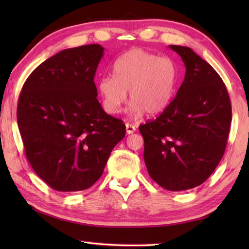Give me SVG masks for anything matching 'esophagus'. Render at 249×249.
Wrapping results in <instances>:
<instances>
[{
  "label": "esophagus",
  "instance_id": "1",
  "mask_svg": "<svg viewBox=\"0 0 249 249\" xmlns=\"http://www.w3.org/2000/svg\"><path fill=\"white\" fill-rule=\"evenodd\" d=\"M126 133H127L128 135H130V134H134L135 131H136V127L134 125H131V124H129V123H126Z\"/></svg>",
  "mask_w": 249,
  "mask_h": 249
}]
</instances>
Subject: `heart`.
Here are the masks:
<instances>
[{
  "instance_id": "b5f03b06",
  "label": "heart",
  "mask_w": 249,
  "mask_h": 249,
  "mask_svg": "<svg viewBox=\"0 0 249 249\" xmlns=\"http://www.w3.org/2000/svg\"><path fill=\"white\" fill-rule=\"evenodd\" d=\"M112 76L98 81V93L105 110L120 112L128 97L136 115L161 113L171 103L177 82V66L168 56H158L141 48H134L116 59Z\"/></svg>"
}]
</instances>
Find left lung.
Masks as SVG:
<instances>
[{"instance_id": "1", "label": "left lung", "mask_w": 249, "mask_h": 249, "mask_svg": "<svg viewBox=\"0 0 249 249\" xmlns=\"http://www.w3.org/2000/svg\"><path fill=\"white\" fill-rule=\"evenodd\" d=\"M169 47L186 67L184 81L161 114L139 130L150 177L162 188L178 192L199 186L217 167L232 114L228 91L214 68L188 47Z\"/></svg>"}]
</instances>
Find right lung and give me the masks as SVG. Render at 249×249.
<instances>
[{"instance_id":"1","label":"right lung","mask_w":249,"mask_h":249,"mask_svg":"<svg viewBox=\"0 0 249 249\" xmlns=\"http://www.w3.org/2000/svg\"><path fill=\"white\" fill-rule=\"evenodd\" d=\"M104 48L65 49L32 71L21 89L17 121L33 170L57 192L84 190L102 177L124 138L123 121L97 100L94 77Z\"/></svg>"}]
</instances>
